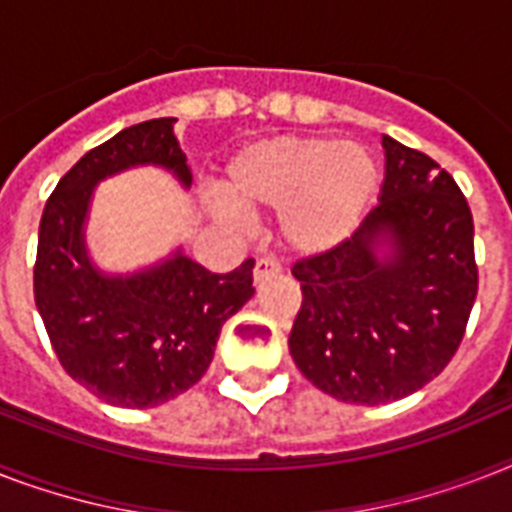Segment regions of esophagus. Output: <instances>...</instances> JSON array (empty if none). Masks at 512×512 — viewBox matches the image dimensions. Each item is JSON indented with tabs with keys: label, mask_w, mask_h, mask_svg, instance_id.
Wrapping results in <instances>:
<instances>
[{
	"label": "esophagus",
	"mask_w": 512,
	"mask_h": 512,
	"mask_svg": "<svg viewBox=\"0 0 512 512\" xmlns=\"http://www.w3.org/2000/svg\"><path fill=\"white\" fill-rule=\"evenodd\" d=\"M281 265L271 257H263V260H257L255 265V284H263L265 279H273V276H279Z\"/></svg>",
	"instance_id": "esophagus-1"
}]
</instances>
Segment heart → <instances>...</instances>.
<instances>
[{"label": "heart", "instance_id": "obj_1", "mask_svg": "<svg viewBox=\"0 0 512 512\" xmlns=\"http://www.w3.org/2000/svg\"><path fill=\"white\" fill-rule=\"evenodd\" d=\"M380 185L372 151L324 135H279L241 146L223 172L225 199L249 215L281 212L279 228L297 255H327L356 233ZM220 223L231 209L212 207Z\"/></svg>", "mask_w": 512, "mask_h": 512}]
</instances>
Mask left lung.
Listing matches in <instances>:
<instances>
[{"mask_svg": "<svg viewBox=\"0 0 512 512\" xmlns=\"http://www.w3.org/2000/svg\"><path fill=\"white\" fill-rule=\"evenodd\" d=\"M380 204L327 255L292 268L297 369L337 401L377 406L444 372L478 292L473 215L430 156L382 138Z\"/></svg>", "mask_w": 512, "mask_h": 512, "instance_id": "1", "label": "left lung"}]
</instances>
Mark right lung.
<instances>
[{"mask_svg": "<svg viewBox=\"0 0 512 512\" xmlns=\"http://www.w3.org/2000/svg\"><path fill=\"white\" fill-rule=\"evenodd\" d=\"M175 122H140L87 151L60 177L39 223L34 300L52 348L79 385L124 409H151L196 385L223 324L255 295V260L212 273L183 244L135 271H106L92 257L87 223L103 180L156 167L191 188Z\"/></svg>", "mask_w": 512, "mask_h": 512, "instance_id": "obj_1", "label": "right lung"}]
</instances>
